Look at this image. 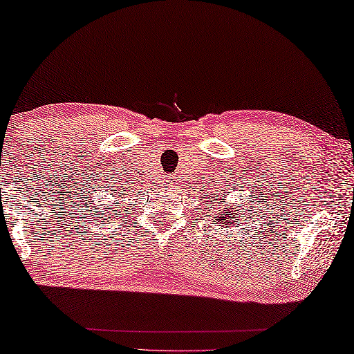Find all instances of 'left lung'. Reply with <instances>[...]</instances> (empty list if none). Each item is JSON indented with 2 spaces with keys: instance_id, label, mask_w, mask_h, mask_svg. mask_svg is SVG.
<instances>
[{
  "instance_id": "obj_1",
  "label": "left lung",
  "mask_w": 354,
  "mask_h": 354,
  "mask_svg": "<svg viewBox=\"0 0 354 354\" xmlns=\"http://www.w3.org/2000/svg\"><path fill=\"white\" fill-rule=\"evenodd\" d=\"M209 207H212V212L216 214L214 221L217 223H223V225L234 227V223H239L244 218V207H238L236 203H222V195L218 198L212 197L209 205H207V209H209Z\"/></svg>"
}]
</instances>
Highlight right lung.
I'll return each mask as SVG.
<instances>
[{"label":"right lung","instance_id":"obj_1","mask_svg":"<svg viewBox=\"0 0 354 354\" xmlns=\"http://www.w3.org/2000/svg\"><path fill=\"white\" fill-rule=\"evenodd\" d=\"M118 187H120V186H118ZM121 187H122V186H121ZM118 194H120V192H115V195H116V197H118ZM118 198H120V197H118ZM118 205H120V200H118L115 205H110V206H109V209H111V212H113V207H116ZM102 214H105V212H102Z\"/></svg>","mask_w":354,"mask_h":354}]
</instances>
